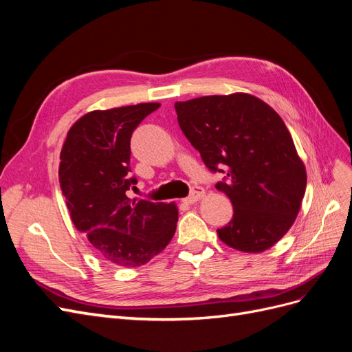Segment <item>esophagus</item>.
Listing matches in <instances>:
<instances>
[{
	"mask_svg": "<svg viewBox=\"0 0 352 352\" xmlns=\"http://www.w3.org/2000/svg\"><path fill=\"white\" fill-rule=\"evenodd\" d=\"M202 197H204V189L199 186H194L192 189H190V194L186 198H184L182 201L185 202V204H194V202H197Z\"/></svg>",
	"mask_w": 352,
	"mask_h": 352,
	"instance_id": "34e87169",
	"label": "esophagus"
}]
</instances>
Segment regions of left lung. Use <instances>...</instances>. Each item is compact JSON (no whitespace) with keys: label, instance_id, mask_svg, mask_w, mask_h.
I'll return each instance as SVG.
<instances>
[{"label":"left lung","instance_id":"obj_1","mask_svg":"<svg viewBox=\"0 0 352 352\" xmlns=\"http://www.w3.org/2000/svg\"><path fill=\"white\" fill-rule=\"evenodd\" d=\"M177 122L202 162L225 177L216 188L233 206L219 238L243 252L269 250L291 229L305 194V167L270 105L248 94L175 104Z\"/></svg>","mask_w":352,"mask_h":352}]
</instances>
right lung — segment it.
I'll list each match as a JSON object with an SVG mask.
<instances>
[{
    "label": "right lung",
    "instance_id": "add662e5",
    "mask_svg": "<svg viewBox=\"0 0 352 352\" xmlns=\"http://www.w3.org/2000/svg\"><path fill=\"white\" fill-rule=\"evenodd\" d=\"M158 102L85 114L67 133L58 179L74 228L104 260L138 267L172 241L177 208L170 202L131 199V138Z\"/></svg>",
    "mask_w": 352,
    "mask_h": 352
}]
</instances>
